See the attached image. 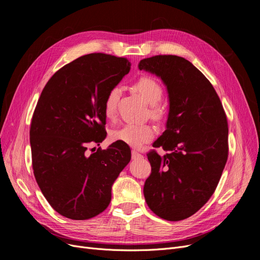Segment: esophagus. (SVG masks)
I'll use <instances>...</instances> for the list:
<instances>
[{
  "label": "esophagus",
  "mask_w": 260,
  "mask_h": 260,
  "mask_svg": "<svg viewBox=\"0 0 260 260\" xmlns=\"http://www.w3.org/2000/svg\"><path fill=\"white\" fill-rule=\"evenodd\" d=\"M143 156L141 155V154H139L138 152H136V151H132V158L133 159H138V158H142Z\"/></svg>",
  "instance_id": "1"
}]
</instances>
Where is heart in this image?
Masks as SVG:
<instances>
[{
    "label": "heart",
    "mask_w": 260,
    "mask_h": 260,
    "mask_svg": "<svg viewBox=\"0 0 260 260\" xmlns=\"http://www.w3.org/2000/svg\"><path fill=\"white\" fill-rule=\"evenodd\" d=\"M135 90L137 91L142 99L152 106V115L159 118L162 115L161 108L157 105L163 95V89L158 82L149 77L140 78L134 85ZM120 95V89L113 87L106 94L104 101L103 111L106 118H112L115 114L116 104ZM112 137L116 141H120L132 147H141L154 137V129L151 125L147 124H135L127 123L123 126L113 131Z\"/></svg>",
    "instance_id": "obj_1"
}]
</instances>
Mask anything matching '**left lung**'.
<instances>
[{
	"instance_id": "1",
	"label": "left lung",
	"mask_w": 260,
	"mask_h": 260,
	"mask_svg": "<svg viewBox=\"0 0 260 260\" xmlns=\"http://www.w3.org/2000/svg\"><path fill=\"white\" fill-rule=\"evenodd\" d=\"M167 86L170 109L167 129L147 158L152 173L143 194L148 208L162 219L183 220L211 198L228 160V121L211 82L178 56H155L138 64Z\"/></svg>"
}]
</instances>
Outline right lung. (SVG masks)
<instances>
[{"instance_id": "obj_1", "label": "right lung", "mask_w": 260, "mask_h": 260, "mask_svg": "<svg viewBox=\"0 0 260 260\" xmlns=\"http://www.w3.org/2000/svg\"><path fill=\"white\" fill-rule=\"evenodd\" d=\"M129 70L125 58L85 54L54 74L40 95L29 132L34 174L52 209L70 219L102 213L131 161V148L120 141L86 154L89 143L105 139L106 94Z\"/></svg>"}]
</instances>
